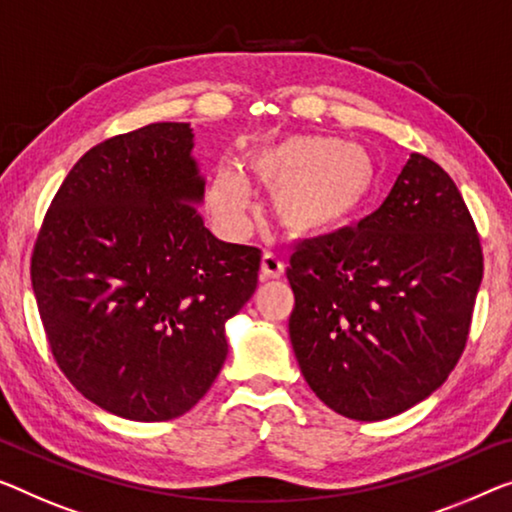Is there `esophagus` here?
<instances>
[{
    "label": "esophagus",
    "instance_id": "esophagus-1",
    "mask_svg": "<svg viewBox=\"0 0 512 512\" xmlns=\"http://www.w3.org/2000/svg\"><path fill=\"white\" fill-rule=\"evenodd\" d=\"M282 276H285V264H282V259L276 257L273 253H264L262 264H259V278H262V280H278Z\"/></svg>",
    "mask_w": 512,
    "mask_h": 512
}]
</instances>
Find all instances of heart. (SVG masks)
<instances>
[{"label":"heart","mask_w":512,"mask_h":512,"mask_svg":"<svg viewBox=\"0 0 512 512\" xmlns=\"http://www.w3.org/2000/svg\"><path fill=\"white\" fill-rule=\"evenodd\" d=\"M243 167L273 190V213L296 236H326L361 216L377 190V163L361 144L331 135L292 133L243 154ZM207 207L227 232L246 227L250 190L234 167H218Z\"/></svg>","instance_id":"heart-1"}]
</instances>
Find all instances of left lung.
I'll return each instance as SVG.
<instances>
[{
  "label": "left lung",
  "instance_id": "8db88e82",
  "mask_svg": "<svg viewBox=\"0 0 512 512\" xmlns=\"http://www.w3.org/2000/svg\"><path fill=\"white\" fill-rule=\"evenodd\" d=\"M289 338L308 386L354 421H384L437 391L460 361L483 248L460 190L411 154L356 230L303 241L289 259Z\"/></svg>",
  "mask_w": 512,
  "mask_h": 512
}]
</instances>
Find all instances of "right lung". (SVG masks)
<instances>
[{"label":"right lung","mask_w":512,"mask_h":512,"mask_svg":"<svg viewBox=\"0 0 512 512\" xmlns=\"http://www.w3.org/2000/svg\"><path fill=\"white\" fill-rule=\"evenodd\" d=\"M193 128L160 121L89 149L32 253V287L61 372L128 421H170L209 391L225 322L257 287L262 250L218 241L197 211Z\"/></svg>","instance_id":"obj_1"}]
</instances>
